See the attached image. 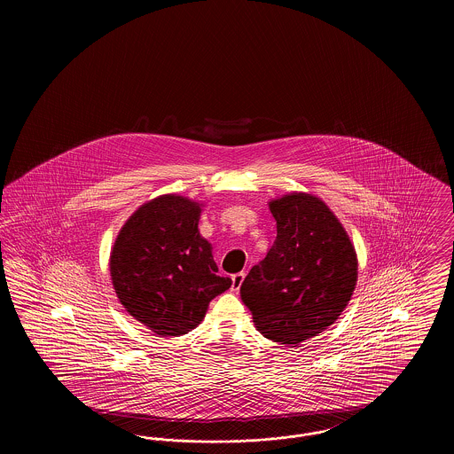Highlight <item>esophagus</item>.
<instances>
[{"label":"esophagus","instance_id":"1","mask_svg":"<svg viewBox=\"0 0 454 454\" xmlns=\"http://www.w3.org/2000/svg\"><path fill=\"white\" fill-rule=\"evenodd\" d=\"M245 272H237V274H233L231 276V281H233V284H231V291H238L239 287H241V284H243V281H245Z\"/></svg>","mask_w":454,"mask_h":454}]
</instances>
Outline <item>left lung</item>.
I'll use <instances>...</instances> for the list:
<instances>
[{
    "instance_id": "obj_1",
    "label": "left lung",
    "mask_w": 454,
    "mask_h": 454,
    "mask_svg": "<svg viewBox=\"0 0 454 454\" xmlns=\"http://www.w3.org/2000/svg\"><path fill=\"white\" fill-rule=\"evenodd\" d=\"M269 207L278 237L239 294L263 337L296 347L340 317L357 281V257L346 230L318 197L296 192Z\"/></svg>"
}]
</instances>
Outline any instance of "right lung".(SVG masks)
<instances>
[{"mask_svg": "<svg viewBox=\"0 0 454 454\" xmlns=\"http://www.w3.org/2000/svg\"><path fill=\"white\" fill-rule=\"evenodd\" d=\"M199 216L194 200L161 195L141 206L114 243L110 276L117 298L156 335L191 332L211 300L231 287L230 278L217 276Z\"/></svg>", "mask_w": 454, "mask_h": 454, "instance_id": "obj_1", "label": "right lung"}]
</instances>
